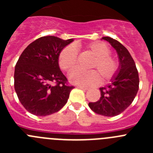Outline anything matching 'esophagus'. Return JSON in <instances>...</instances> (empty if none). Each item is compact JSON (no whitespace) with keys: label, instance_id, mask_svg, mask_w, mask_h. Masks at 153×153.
<instances>
[{"label":"esophagus","instance_id":"34e87169","mask_svg":"<svg viewBox=\"0 0 153 153\" xmlns=\"http://www.w3.org/2000/svg\"><path fill=\"white\" fill-rule=\"evenodd\" d=\"M76 87H78V88H80V89H82V90H88V88H87V87H85V86H79V85H77V86H76Z\"/></svg>","mask_w":153,"mask_h":153}]
</instances>
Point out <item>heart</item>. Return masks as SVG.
<instances>
[{"label":"heart","mask_w":153,"mask_h":153,"mask_svg":"<svg viewBox=\"0 0 153 153\" xmlns=\"http://www.w3.org/2000/svg\"><path fill=\"white\" fill-rule=\"evenodd\" d=\"M85 49L94 57L90 66V69L93 70L83 71L75 69L69 73V80L79 86H93L99 83L100 75L104 82L113 79L118 71L119 63L117 59L110 55L109 47L102 42L95 41L86 44ZM76 61L77 51L72 45L63 48L58 56L59 66L64 71H70L74 68Z\"/></svg>","instance_id":"b5f03b06"}]
</instances>
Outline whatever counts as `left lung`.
Returning <instances> with one entry per match:
<instances>
[{
    "instance_id": "1",
    "label": "left lung",
    "mask_w": 153,
    "mask_h": 153,
    "mask_svg": "<svg viewBox=\"0 0 153 153\" xmlns=\"http://www.w3.org/2000/svg\"><path fill=\"white\" fill-rule=\"evenodd\" d=\"M117 51L119 69L111 83L100 88L101 97L98 101L89 102L93 112L105 117L120 114L132 102L139 90V74L135 62L128 50L120 42L109 36H103Z\"/></svg>"
}]
</instances>
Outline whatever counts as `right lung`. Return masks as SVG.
<instances>
[{
  "mask_svg": "<svg viewBox=\"0 0 153 153\" xmlns=\"http://www.w3.org/2000/svg\"><path fill=\"white\" fill-rule=\"evenodd\" d=\"M73 41L74 39L42 36L29 44L19 57L14 70V89L20 102L32 114L48 116L67 103L74 86L67 84L58 56Z\"/></svg>",
  "mask_w": 153,
  "mask_h": 153,
  "instance_id": "obj_1",
  "label": "right lung"
}]
</instances>
